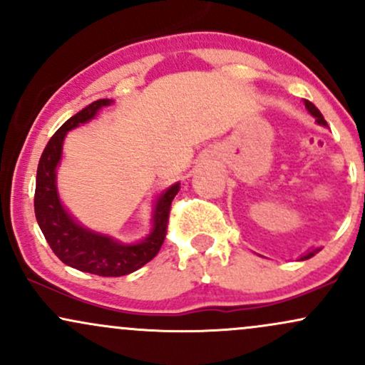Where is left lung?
<instances>
[{
    "instance_id": "8db88e82",
    "label": "left lung",
    "mask_w": 365,
    "mask_h": 365,
    "mask_svg": "<svg viewBox=\"0 0 365 365\" xmlns=\"http://www.w3.org/2000/svg\"><path fill=\"white\" fill-rule=\"evenodd\" d=\"M305 108H307V110H309V113H311V115L314 116V118H316V121H317V123H319V125H328V123H326L324 116H322V113H321L319 110H317V108H316V106H314V104H312L311 101H307V99H305ZM319 250H321V249H314V250H312V252L305 254V255H304V257H302V261H305V259H311V257H312V255H316L317 252H319Z\"/></svg>"
}]
</instances>
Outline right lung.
I'll list each match as a JSON object with an SVG mask.
<instances>
[{
  "label": "right lung",
  "instance_id": "1",
  "mask_svg": "<svg viewBox=\"0 0 365 365\" xmlns=\"http://www.w3.org/2000/svg\"><path fill=\"white\" fill-rule=\"evenodd\" d=\"M111 103V99H99L66 120L46 144L36 177V220L51 250L66 266L98 276L130 274L156 257L166 238L171 202L180 188V183H175L159 197L154 209L153 233L135 245H121L108 237L87 232L68 216V212L60 204L56 183H54L56 166L61 158L63 139L68 130L94 118L98 110Z\"/></svg>",
  "mask_w": 365,
  "mask_h": 365
}]
</instances>
